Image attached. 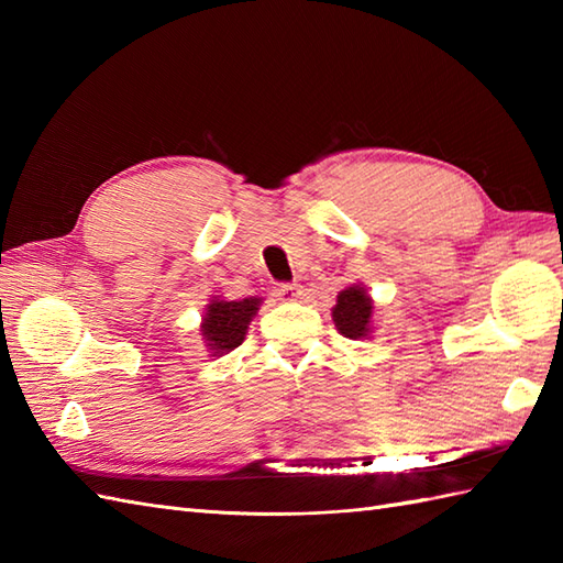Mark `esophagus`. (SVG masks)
<instances>
[{
	"mask_svg": "<svg viewBox=\"0 0 563 563\" xmlns=\"http://www.w3.org/2000/svg\"><path fill=\"white\" fill-rule=\"evenodd\" d=\"M273 295L278 297V300H283V302H292V300H297V297H300V285L280 283V285H275Z\"/></svg>",
	"mask_w": 563,
	"mask_h": 563,
	"instance_id": "esophagus-1",
	"label": "esophagus"
}]
</instances>
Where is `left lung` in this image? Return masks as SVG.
<instances>
[{
    "instance_id": "1",
    "label": "left lung",
    "mask_w": 563,
    "mask_h": 563,
    "mask_svg": "<svg viewBox=\"0 0 563 563\" xmlns=\"http://www.w3.org/2000/svg\"><path fill=\"white\" fill-rule=\"evenodd\" d=\"M369 317H373V302L363 288H345L336 297L333 307V321L345 339H363L369 331Z\"/></svg>"
}]
</instances>
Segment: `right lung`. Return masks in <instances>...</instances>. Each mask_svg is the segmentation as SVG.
<instances>
[{
    "label": "right lung",
    "mask_w": 563,
    "mask_h": 563,
    "mask_svg": "<svg viewBox=\"0 0 563 563\" xmlns=\"http://www.w3.org/2000/svg\"><path fill=\"white\" fill-rule=\"evenodd\" d=\"M258 302V297H249V300L242 302L214 300L212 305H208L200 331L202 336H206L210 351H214V355L230 353L236 345H242L249 321L256 314Z\"/></svg>",
    "instance_id": "right-lung-1"
}]
</instances>
